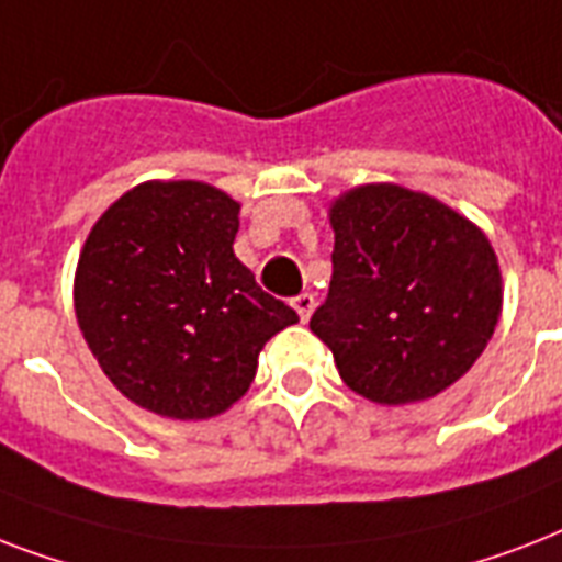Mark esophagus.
I'll return each mask as SVG.
<instances>
[{
	"label": "esophagus",
	"mask_w": 562,
	"mask_h": 562,
	"mask_svg": "<svg viewBox=\"0 0 562 562\" xmlns=\"http://www.w3.org/2000/svg\"><path fill=\"white\" fill-rule=\"evenodd\" d=\"M291 306H294V312H297V315H300V321L306 324L308 317H312V312H315V297L303 291V294H297V297L291 300Z\"/></svg>",
	"instance_id": "1"
}]
</instances>
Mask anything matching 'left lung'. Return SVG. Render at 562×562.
Returning a JSON list of instances; mask_svg holds the SVG:
<instances>
[{"mask_svg": "<svg viewBox=\"0 0 562 562\" xmlns=\"http://www.w3.org/2000/svg\"><path fill=\"white\" fill-rule=\"evenodd\" d=\"M333 282L308 326L364 400H431L475 364L502 315L487 236L437 198L368 183L329 210Z\"/></svg>", "mask_w": 562, "mask_h": 562, "instance_id": "1", "label": "left lung"}]
</instances>
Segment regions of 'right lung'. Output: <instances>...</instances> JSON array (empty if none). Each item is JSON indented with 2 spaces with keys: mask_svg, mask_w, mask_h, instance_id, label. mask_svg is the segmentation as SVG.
Here are the masks:
<instances>
[{
  "mask_svg": "<svg viewBox=\"0 0 562 562\" xmlns=\"http://www.w3.org/2000/svg\"><path fill=\"white\" fill-rule=\"evenodd\" d=\"M238 210L201 180H148L83 241L75 317L104 375L139 408L224 414L254 382L265 344L297 324L233 254Z\"/></svg>",
  "mask_w": 562,
  "mask_h": 562,
  "instance_id": "1",
  "label": "right lung"
}]
</instances>
